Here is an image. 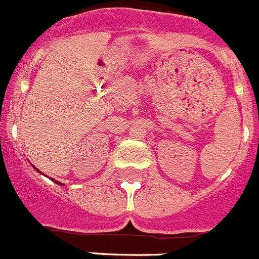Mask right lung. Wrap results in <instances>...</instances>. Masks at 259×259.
I'll return each instance as SVG.
<instances>
[{"instance_id": "add662e5", "label": "right lung", "mask_w": 259, "mask_h": 259, "mask_svg": "<svg viewBox=\"0 0 259 259\" xmlns=\"http://www.w3.org/2000/svg\"><path fill=\"white\" fill-rule=\"evenodd\" d=\"M33 168H35V170H36V171H38V170H37V168H36V167H35V166H33ZM38 172H40V171H38ZM52 180H53V182H54V183H57V184H59V185H65V184H62V183L57 182V180H54V179H52Z\"/></svg>"}]
</instances>
